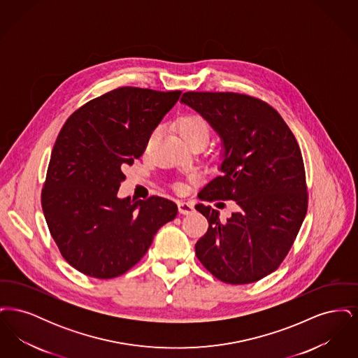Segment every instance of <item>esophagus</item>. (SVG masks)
I'll return each instance as SVG.
<instances>
[{
	"instance_id": "34e87169",
	"label": "esophagus",
	"mask_w": 358,
	"mask_h": 358,
	"mask_svg": "<svg viewBox=\"0 0 358 358\" xmlns=\"http://www.w3.org/2000/svg\"><path fill=\"white\" fill-rule=\"evenodd\" d=\"M178 210H180L181 215H190L194 210V206L190 203H187V201H180L178 203Z\"/></svg>"
}]
</instances>
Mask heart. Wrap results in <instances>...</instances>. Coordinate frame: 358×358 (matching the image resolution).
Returning a JSON list of instances; mask_svg holds the SVG:
<instances>
[{"instance_id": "heart-1", "label": "heart", "mask_w": 358, "mask_h": 358, "mask_svg": "<svg viewBox=\"0 0 358 358\" xmlns=\"http://www.w3.org/2000/svg\"><path fill=\"white\" fill-rule=\"evenodd\" d=\"M177 127L180 130L181 136L190 146L197 145V143H201L205 146L212 134V127L208 123V120L196 113L182 114L177 120ZM154 136H155V131H153L149 136V141H148L149 145L152 143ZM181 187H182L181 185H178V189H181Z\"/></svg>"}]
</instances>
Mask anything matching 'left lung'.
I'll return each instance as SVG.
<instances>
[{
  "label": "left lung",
  "mask_w": 358,
  "mask_h": 358,
  "mask_svg": "<svg viewBox=\"0 0 358 358\" xmlns=\"http://www.w3.org/2000/svg\"><path fill=\"white\" fill-rule=\"evenodd\" d=\"M222 136V174L199 193L203 201L232 200L238 212L196 205L209 222L196 256L229 285L254 283L289 254L307 212L306 173L299 145L268 103L236 92H185L181 98ZM224 204L219 203L217 205Z\"/></svg>",
  "instance_id": "8db88e82"
}]
</instances>
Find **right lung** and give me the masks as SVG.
Wrapping results in <instances>:
<instances>
[{
  "instance_id": "obj_1",
  "label": "right lung",
  "mask_w": 358,
  "mask_h": 358,
  "mask_svg": "<svg viewBox=\"0 0 358 358\" xmlns=\"http://www.w3.org/2000/svg\"><path fill=\"white\" fill-rule=\"evenodd\" d=\"M181 91L120 87L78 108L52 149L41 206L62 256L85 275L111 279L142 259L177 205L152 196L118 199L133 165Z\"/></svg>"
}]
</instances>
